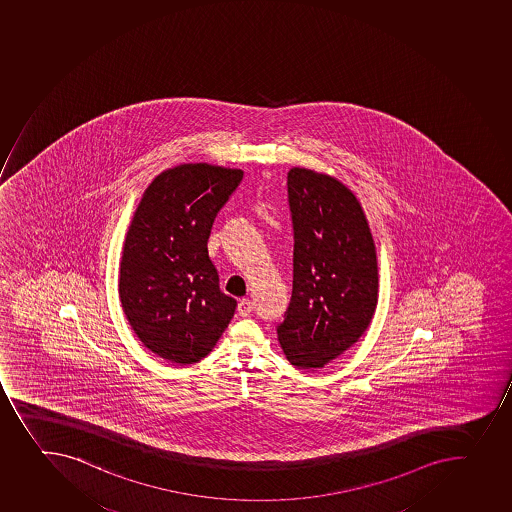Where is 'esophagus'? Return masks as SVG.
<instances>
[{
  "mask_svg": "<svg viewBox=\"0 0 512 512\" xmlns=\"http://www.w3.org/2000/svg\"><path fill=\"white\" fill-rule=\"evenodd\" d=\"M254 303L251 299H241L238 304V313L239 316H249V314L253 313Z\"/></svg>",
  "mask_w": 512,
  "mask_h": 512,
  "instance_id": "obj_1",
  "label": "esophagus"
}]
</instances>
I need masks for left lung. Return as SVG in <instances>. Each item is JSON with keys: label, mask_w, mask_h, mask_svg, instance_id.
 Listing matches in <instances>:
<instances>
[{"label": "left lung", "mask_w": 512, "mask_h": 512, "mask_svg": "<svg viewBox=\"0 0 512 512\" xmlns=\"http://www.w3.org/2000/svg\"><path fill=\"white\" fill-rule=\"evenodd\" d=\"M293 291L278 338L289 363L324 368L351 348L378 304V261L358 199L338 179L288 173Z\"/></svg>", "instance_id": "1"}]
</instances>
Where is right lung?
I'll list each match as a JSON object with an SVG mask.
<instances>
[{
  "mask_svg": "<svg viewBox=\"0 0 512 512\" xmlns=\"http://www.w3.org/2000/svg\"><path fill=\"white\" fill-rule=\"evenodd\" d=\"M241 169L181 164L153 179L126 234L120 298L139 341L159 358L198 363L228 328L236 299L208 254L214 219Z\"/></svg>",
  "mask_w": 512,
  "mask_h": 512,
  "instance_id": "obj_1",
  "label": "right lung"
}]
</instances>
